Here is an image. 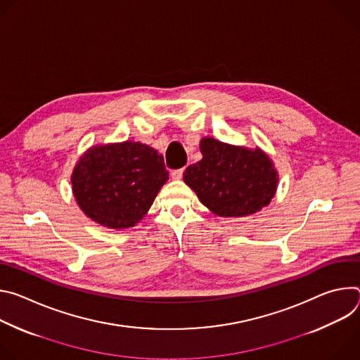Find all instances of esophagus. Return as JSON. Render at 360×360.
<instances>
[{
	"mask_svg": "<svg viewBox=\"0 0 360 360\" xmlns=\"http://www.w3.org/2000/svg\"><path fill=\"white\" fill-rule=\"evenodd\" d=\"M172 178L174 179H182V176H184V169L181 168V169H175V171H172Z\"/></svg>",
	"mask_w": 360,
	"mask_h": 360,
	"instance_id": "34e87169",
	"label": "esophagus"
}]
</instances>
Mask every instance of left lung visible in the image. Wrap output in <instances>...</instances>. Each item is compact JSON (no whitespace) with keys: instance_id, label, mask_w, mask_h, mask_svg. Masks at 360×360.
Wrapping results in <instances>:
<instances>
[{"instance_id":"obj_1","label":"left lung","mask_w":360,"mask_h":360,"mask_svg":"<svg viewBox=\"0 0 360 360\" xmlns=\"http://www.w3.org/2000/svg\"><path fill=\"white\" fill-rule=\"evenodd\" d=\"M200 152L202 160L185 169L184 181L215 215L246 217L271 202L278 172L259 148L248 149L203 138Z\"/></svg>"}]
</instances>
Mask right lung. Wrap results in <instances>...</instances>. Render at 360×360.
Instances as JSON below:
<instances>
[{
    "instance_id": "right-lung-1",
    "label": "right lung",
    "mask_w": 360,
    "mask_h": 360,
    "mask_svg": "<svg viewBox=\"0 0 360 360\" xmlns=\"http://www.w3.org/2000/svg\"><path fill=\"white\" fill-rule=\"evenodd\" d=\"M168 176L157 149L127 141L91 148L78 161L71 181L86 217L124 229L143 218Z\"/></svg>"
}]
</instances>
